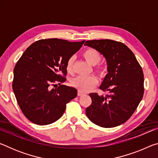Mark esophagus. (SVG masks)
<instances>
[{
  "label": "esophagus",
  "mask_w": 158,
  "mask_h": 158,
  "mask_svg": "<svg viewBox=\"0 0 158 158\" xmlns=\"http://www.w3.org/2000/svg\"><path fill=\"white\" fill-rule=\"evenodd\" d=\"M77 95H78V96H81L83 95H84V93L81 91H80V90H78V92H77Z\"/></svg>",
  "instance_id": "1"
}]
</instances>
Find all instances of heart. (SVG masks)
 Segmentation results:
<instances>
[{
    "label": "heart",
    "mask_w": 158,
    "mask_h": 158,
    "mask_svg": "<svg viewBox=\"0 0 158 158\" xmlns=\"http://www.w3.org/2000/svg\"><path fill=\"white\" fill-rule=\"evenodd\" d=\"M83 57L91 65H96L101 60L102 56L100 53L93 48H89L82 53ZM74 62V57H69L66 62V70L68 73H73ZM96 71L100 74L105 73V68L101 65L96 68ZM98 83V79L94 75L91 76H79L73 79L71 81L73 86L81 92H87L94 88Z\"/></svg>",
    "instance_id": "obj_1"
}]
</instances>
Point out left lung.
<instances>
[{
    "instance_id": "left-lung-1",
    "label": "left lung",
    "mask_w": 158,
    "mask_h": 158,
    "mask_svg": "<svg viewBox=\"0 0 158 158\" xmlns=\"http://www.w3.org/2000/svg\"><path fill=\"white\" fill-rule=\"evenodd\" d=\"M84 45L105 57L108 74L100 89L108 94L90 93L92 104L85 114L93 123L114 127L124 123L137 108L143 98V73L135 54L126 45L111 40H95Z\"/></svg>"
}]
</instances>
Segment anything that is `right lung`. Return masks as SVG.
Returning a JSON list of instances; mask_svg holds the SVG:
<instances>
[{"mask_svg":"<svg viewBox=\"0 0 158 158\" xmlns=\"http://www.w3.org/2000/svg\"><path fill=\"white\" fill-rule=\"evenodd\" d=\"M84 42L40 40L23 52L14 68L12 89L29 121L40 125L54 123L63 116L67 103L77 97L76 89L60 84L66 81L67 60Z\"/></svg>","mask_w":158,"mask_h":158,"instance_id":"1","label":"right lung"}]
</instances>
